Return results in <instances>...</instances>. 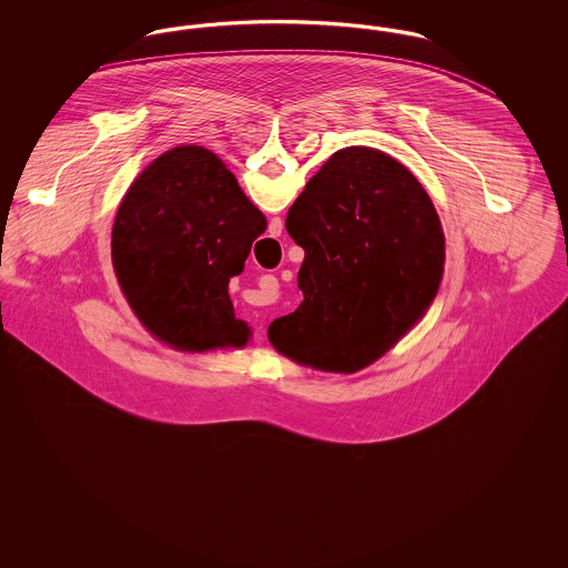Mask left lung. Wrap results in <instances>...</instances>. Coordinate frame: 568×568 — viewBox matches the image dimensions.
Wrapping results in <instances>:
<instances>
[{"label": "left lung", "mask_w": 568, "mask_h": 568, "mask_svg": "<svg viewBox=\"0 0 568 568\" xmlns=\"http://www.w3.org/2000/svg\"><path fill=\"white\" fill-rule=\"evenodd\" d=\"M304 248V300L268 327L276 352L355 373L394 347L430 306L445 236L430 195L403 163L371 146L336 151L285 219Z\"/></svg>", "instance_id": "8db88e82"}]
</instances>
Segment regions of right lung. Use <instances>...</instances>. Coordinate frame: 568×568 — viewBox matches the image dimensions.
I'll use <instances>...</instances> for the list:
<instances>
[{"mask_svg": "<svg viewBox=\"0 0 568 568\" xmlns=\"http://www.w3.org/2000/svg\"><path fill=\"white\" fill-rule=\"evenodd\" d=\"M266 219L225 163L176 146L125 193L112 225V264L135 317L187 352L243 347L248 327L227 294Z\"/></svg>", "mask_w": 568, "mask_h": 568, "instance_id": "right-lung-1", "label": "right lung"}]
</instances>
